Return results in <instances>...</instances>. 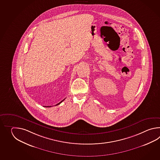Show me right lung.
<instances>
[{"label": "right lung", "instance_id": "add662e5", "mask_svg": "<svg viewBox=\"0 0 160 160\" xmlns=\"http://www.w3.org/2000/svg\"><path fill=\"white\" fill-rule=\"evenodd\" d=\"M64 100H65V99H63V100H62V101L61 102H59V103H58V104H57V105H56V106L58 105H59V104H60V103H61L62 102H63V101H64ZM48 107H51V106H48Z\"/></svg>", "mask_w": 160, "mask_h": 160}]
</instances>
